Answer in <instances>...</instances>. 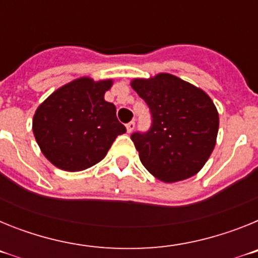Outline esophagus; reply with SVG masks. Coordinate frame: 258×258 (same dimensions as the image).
I'll list each match as a JSON object with an SVG mask.
<instances>
[{
	"instance_id": "obj_1",
	"label": "esophagus",
	"mask_w": 258,
	"mask_h": 258,
	"mask_svg": "<svg viewBox=\"0 0 258 258\" xmlns=\"http://www.w3.org/2000/svg\"><path fill=\"white\" fill-rule=\"evenodd\" d=\"M134 127H136V122H134V121L127 122V124H126V132H127V133H132V132L134 131Z\"/></svg>"
}]
</instances>
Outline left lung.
Returning <instances> with one entry per match:
<instances>
[{"label":"left lung","mask_w":258,"mask_h":258,"mask_svg":"<svg viewBox=\"0 0 258 258\" xmlns=\"http://www.w3.org/2000/svg\"><path fill=\"white\" fill-rule=\"evenodd\" d=\"M131 85L152 117L149 132L132 134L143 166L169 183L197 174L213 151L220 124L209 95L170 74L134 79Z\"/></svg>","instance_id":"8db88e82"}]
</instances>
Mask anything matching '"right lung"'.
<instances>
[{"label": "right lung", "instance_id": "obj_1", "mask_svg": "<svg viewBox=\"0 0 258 258\" xmlns=\"http://www.w3.org/2000/svg\"><path fill=\"white\" fill-rule=\"evenodd\" d=\"M112 80L80 77L45 99L36 109L33 134L47 160L67 172H80L103 159L116 137L126 132L116 107L104 101Z\"/></svg>", "mask_w": 258, "mask_h": 258}]
</instances>
